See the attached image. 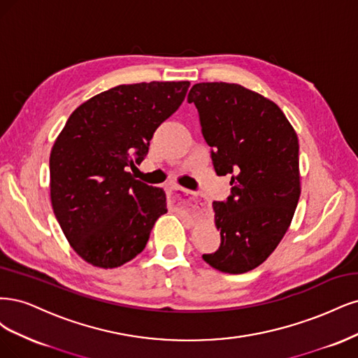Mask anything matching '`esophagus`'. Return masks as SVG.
Listing matches in <instances>:
<instances>
[{
	"instance_id": "1",
	"label": "esophagus",
	"mask_w": 358,
	"mask_h": 358,
	"mask_svg": "<svg viewBox=\"0 0 358 358\" xmlns=\"http://www.w3.org/2000/svg\"><path fill=\"white\" fill-rule=\"evenodd\" d=\"M169 192H171L172 202H174L178 206L186 205L192 199V196L194 194L192 190L182 189L180 186H176V184H172V186H169Z\"/></svg>"
}]
</instances>
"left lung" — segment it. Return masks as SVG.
Instances as JSON below:
<instances>
[{
  "label": "left lung",
  "instance_id": "obj_1",
  "mask_svg": "<svg viewBox=\"0 0 358 358\" xmlns=\"http://www.w3.org/2000/svg\"><path fill=\"white\" fill-rule=\"evenodd\" d=\"M199 113L217 176L230 194L213 202L222 244L202 259L224 273L257 268L278 247L301 196L299 141L271 99L235 83H198L187 96Z\"/></svg>",
  "mask_w": 358,
  "mask_h": 358
}]
</instances>
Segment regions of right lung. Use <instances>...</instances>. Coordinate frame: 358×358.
Segmentation results:
<instances>
[{
  "label": "right lung",
  "instance_id": "right-lung-1",
  "mask_svg": "<svg viewBox=\"0 0 358 358\" xmlns=\"http://www.w3.org/2000/svg\"><path fill=\"white\" fill-rule=\"evenodd\" d=\"M189 82L120 85L76 108L50 153V199L56 220L77 255L113 269L145 248L165 214L160 187L135 180L160 123L186 98Z\"/></svg>",
  "mask_w": 358,
  "mask_h": 358
}]
</instances>
